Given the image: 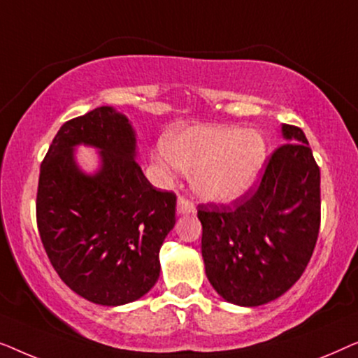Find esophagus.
I'll return each instance as SVG.
<instances>
[{
	"label": "esophagus",
	"mask_w": 358,
	"mask_h": 358,
	"mask_svg": "<svg viewBox=\"0 0 358 358\" xmlns=\"http://www.w3.org/2000/svg\"><path fill=\"white\" fill-rule=\"evenodd\" d=\"M176 212H178V215H187L190 212H194V205L184 197H179L178 205H176Z\"/></svg>",
	"instance_id": "1"
}]
</instances>
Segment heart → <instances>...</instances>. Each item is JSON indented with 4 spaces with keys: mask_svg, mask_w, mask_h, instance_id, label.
Returning a JSON list of instances; mask_svg holds the SVG:
<instances>
[{
    "mask_svg": "<svg viewBox=\"0 0 358 358\" xmlns=\"http://www.w3.org/2000/svg\"><path fill=\"white\" fill-rule=\"evenodd\" d=\"M267 158L264 136L238 127H189L166 136L151 151V159L164 178L173 168L192 173L194 192L212 203H233L257 182Z\"/></svg>",
    "mask_w": 358,
    "mask_h": 358,
    "instance_id": "b5f03b06",
    "label": "heart"
}]
</instances>
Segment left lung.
I'll list each match as a JSON object with an SVG mask.
<instances>
[{
	"mask_svg": "<svg viewBox=\"0 0 358 358\" xmlns=\"http://www.w3.org/2000/svg\"><path fill=\"white\" fill-rule=\"evenodd\" d=\"M268 159L252 195L199 205L205 273L224 301L261 306L290 290L310 262L321 222L320 168L301 129Z\"/></svg>",
	"mask_w": 358,
	"mask_h": 358,
	"instance_id": "8db88e82",
	"label": "left lung"
}]
</instances>
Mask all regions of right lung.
Here are the masks:
<instances>
[{
	"instance_id": "right-lung-1",
	"label": "right lung",
	"mask_w": 358,
	"mask_h": 358,
	"mask_svg": "<svg viewBox=\"0 0 358 358\" xmlns=\"http://www.w3.org/2000/svg\"><path fill=\"white\" fill-rule=\"evenodd\" d=\"M78 145L98 151L91 173L77 163ZM136 156L129 117L102 106L63 124L41 166L42 244L62 280L96 305H127L155 287L176 224V195L156 190Z\"/></svg>"
}]
</instances>
